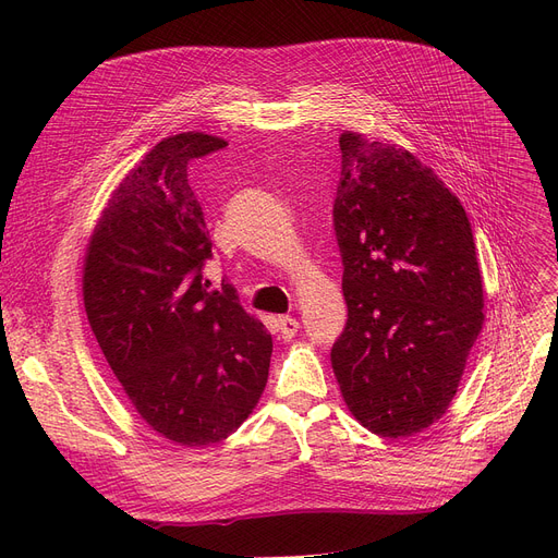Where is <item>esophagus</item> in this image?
I'll return each instance as SVG.
<instances>
[{
	"mask_svg": "<svg viewBox=\"0 0 558 558\" xmlns=\"http://www.w3.org/2000/svg\"><path fill=\"white\" fill-rule=\"evenodd\" d=\"M299 320L296 318H291V316H280L278 318V330H280V337L284 339V341H289L291 337H296V332H299Z\"/></svg>",
	"mask_w": 558,
	"mask_h": 558,
	"instance_id": "esophagus-1",
	"label": "esophagus"
}]
</instances>
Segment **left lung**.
Wrapping results in <instances>:
<instances>
[{"label":"left lung","mask_w":558,"mask_h":558,"mask_svg":"<svg viewBox=\"0 0 558 558\" xmlns=\"http://www.w3.org/2000/svg\"><path fill=\"white\" fill-rule=\"evenodd\" d=\"M332 208L348 320L341 396L368 432L412 436L450 407L484 324L471 221L416 156L345 131Z\"/></svg>","instance_id":"1"}]
</instances>
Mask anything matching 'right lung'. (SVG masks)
Instances as JSON below:
<instances>
[{
  "label": "right lung",
  "mask_w": 558,
  "mask_h": 558,
  "mask_svg": "<svg viewBox=\"0 0 558 558\" xmlns=\"http://www.w3.org/2000/svg\"><path fill=\"white\" fill-rule=\"evenodd\" d=\"M165 137L126 173L85 251L83 303L101 353L142 421L175 446L228 438L269 377L271 335L232 284L203 282L213 242L187 165L223 149Z\"/></svg>",
  "instance_id": "1"
}]
</instances>
